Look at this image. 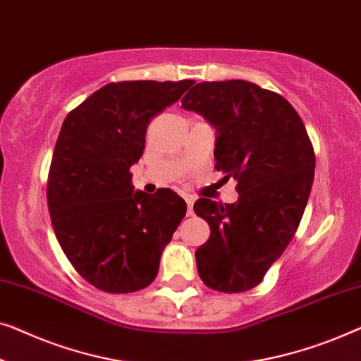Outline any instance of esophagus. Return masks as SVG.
<instances>
[{
	"label": "esophagus",
	"mask_w": 361,
	"mask_h": 361,
	"mask_svg": "<svg viewBox=\"0 0 361 361\" xmlns=\"http://www.w3.org/2000/svg\"><path fill=\"white\" fill-rule=\"evenodd\" d=\"M185 202H187V215L193 216V197H185Z\"/></svg>",
	"instance_id": "34e87169"
}]
</instances>
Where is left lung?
Wrapping results in <instances>:
<instances>
[{
	"label": "left lung",
	"instance_id": "obj_1",
	"mask_svg": "<svg viewBox=\"0 0 361 361\" xmlns=\"http://www.w3.org/2000/svg\"><path fill=\"white\" fill-rule=\"evenodd\" d=\"M185 111L216 127L215 169L238 180V202L198 198L193 212L210 226L195 252L208 288L243 293L257 286L293 239L314 180V148L293 106L243 80L198 82Z\"/></svg>",
	"mask_w": 361,
	"mask_h": 361
}]
</instances>
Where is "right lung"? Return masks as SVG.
I'll return each instance as SVG.
<instances>
[{
  "instance_id": "right-lung-1",
  "label": "right lung",
  "mask_w": 361,
  "mask_h": 361,
  "mask_svg": "<svg viewBox=\"0 0 361 361\" xmlns=\"http://www.w3.org/2000/svg\"><path fill=\"white\" fill-rule=\"evenodd\" d=\"M193 82H109L61 125L47 180L51 226L73 267L97 290L146 288L185 216L174 190L133 192L130 168L142 158L149 120Z\"/></svg>"
}]
</instances>
